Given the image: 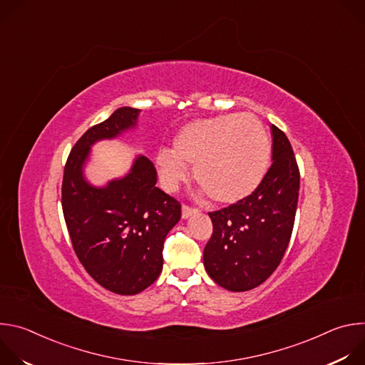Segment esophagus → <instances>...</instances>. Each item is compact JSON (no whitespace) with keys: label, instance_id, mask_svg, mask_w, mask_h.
<instances>
[{"label":"esophagus","instance_id":"esophagus-1","mask_svg":"<svg viewBox=\"0 0 365 365\" xmlns=\"http://www.w3.org/2000/svg\"><path fill=\"white\" fill-rule=\"evenodd\" d=\"M196 212H197L196 207H192V206H189V205H183V206H182V218H183V220L189 218L190 215H193V214H196Z\"/></svg>","mask_w":365,"mask_h":365}]
</instances>
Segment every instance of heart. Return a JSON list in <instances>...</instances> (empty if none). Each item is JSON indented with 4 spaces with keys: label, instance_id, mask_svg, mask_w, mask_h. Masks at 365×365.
Instances as JSON below:
<instances>
[{
    "label": "heart",
    "instance_id": "1",
    "mask_svg": "<svg viewBox=\"0 0 365 365\" xmlns=\"http://www.w3.org/2000/svg\"><path fill=\"white\" fill-rule=\"evenodd\" d=\"M272 154L269 134L252 114H228L185 125L173 153L158 154L160 176L176 189L195 169V180L217 203L231 205L250 196L267 173Z\"/></svg>",
    "mask_w": 365,
    "mask_h": 365
}]
</instances>
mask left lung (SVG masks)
I'll return each mask as SVG.
<instances>
[{
	"label": "left lung",
	"instance_id": "obj_1",
	"mask_svg": "<svg viewBox=\"0 0 365 365\" xmlns=\"http://www.w3.org/2000/svg\"><path fill=\"white\" fill-rule=\"evenodd\" d=\"M273 163L245 199L210 212L212 237L203 250L210 277L231 292L264 283L289 245L299 197L300 173L286 134L272 125Z\"/></svg>",
	"mask_w": 365,
	"mask_h": 365
}]
</instances>
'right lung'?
Returning <instances> with one entry per match:
<instances>
[{
	"mask_svg": "<svg viewBox=\"0 0 365 365\" xmlns=\"http://www.w3.org/2000/svg\"><path fill=\"white\" fill-rule=\"evenodd\" d=\"M138 113L123 107L91 127L71 150L62 182L63 217L81 264L98 284L124 296L158 280L165 238L182 215L180 203L155 187L158 173L144 155L127 176L103 187L83 178L91 145L134 128Z\"/></svg>",
	"mask_w": 365,
	"mask_h": 365,
	"instance_id": "add662e5",
	"label": "right lung"
}]
</instances>
